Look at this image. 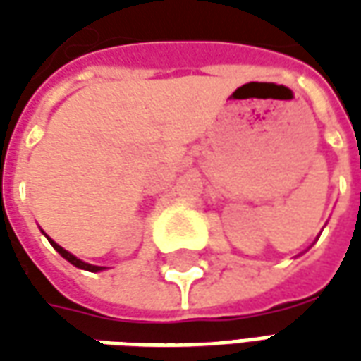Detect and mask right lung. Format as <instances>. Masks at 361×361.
<instances>
[{"mask_svg": "<svg viewBox=\"0 0 361 361\" xmlns=\"http://www.w3.org/2000/svg\"><path fill=\"white\" fill-rule=\"evenodd\" d=\"M46 238H48V235H46ZM48 242H50L51 245H54V250L58 251V253H59V255H61V257L67 259V261H69V263H71V265L79 267V269H85V271H90V272L104 271V267L89 265V263H85V261H81V259H77V257H75V255H71V253H69V251L63 250V247H61V245H58V243L54 242V240H50V238H48Z\"/></svg>", "mask_w": 361, "mask_h": 361, "instance_id": "1", "label": "right lung"}]
</instances>
